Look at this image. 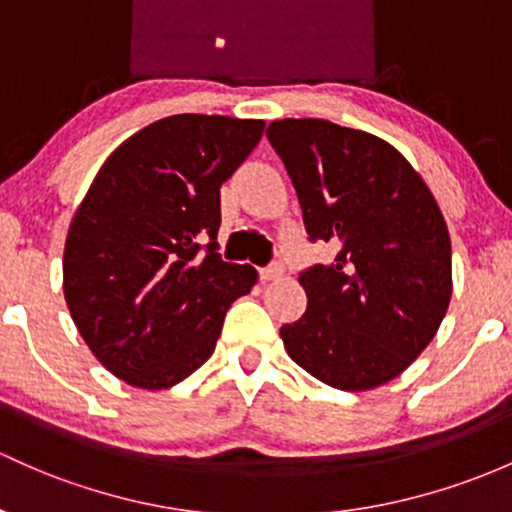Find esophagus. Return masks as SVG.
Instances as JSON below:
<instances>
[{
  "instance_id": "1",
  "label": "esophagus",
  "mask_w": 512,
  "mask_h": 512,
  "mask_svg": "<svg viewBox=\"0 0 512 512\" xmlns=\"http://www.w3.org/2000/svg\"><path fill=\"white\" fill-rule=\"evenodd\" d=\"M258 276H261V280H278L280 276H283V263H271V266L261 268V271H258Z\"/></svg>"
}]
</instances>
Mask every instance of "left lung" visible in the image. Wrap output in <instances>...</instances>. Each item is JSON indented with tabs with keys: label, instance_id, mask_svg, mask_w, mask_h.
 I'll return each mask as SVG.
<instances>
[{
	"label": "left lung",
	"instance_id": "8db88e82",
	"mask_svg": "<svg viewBox=\"0 0 512 512\" xmlns=\"http://www.w3.org/2000/svg\"><path fill=\"white\" fill-rule=\"evenodd\" d=\"M298 192L307 239L339 246L300 271L307 312L280 337L327 386L368 390L432 342L452 298V244L432 192L378 136L327 119L266 131Z\"/></svg>",
	"mask_w": 512,
	"mask_h": 512
}]
</instances>
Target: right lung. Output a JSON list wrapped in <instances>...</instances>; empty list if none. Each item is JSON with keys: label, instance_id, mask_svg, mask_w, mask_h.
Returning <instances> with one entry per match:
<instances>
[{"label": "right lung", "instance_id": "right-lung-1", "mask_svg": "<svg viewBox=\"0 0 512 512\" xmlns=\"http://www.w3.org/2000/svg\"><path fill=\"white\" fill-rule=\"evenodd\" d=\"M263 122L175 114L126 139L70 224L63 290L104 368L136 388L180 383L212 356L229 305L256 283L222 261L219 188Z\"/></svg>", "mask_w": 512, "mask_h": 512}]
</instances>
